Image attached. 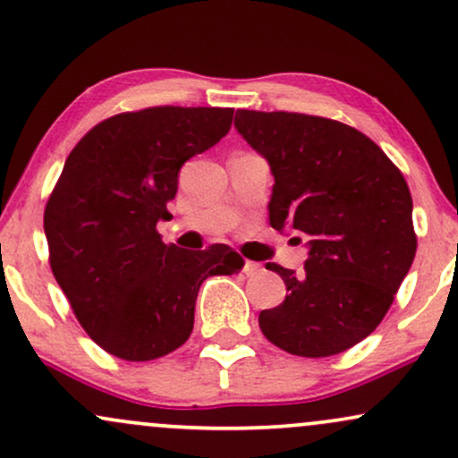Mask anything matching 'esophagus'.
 <instances>
[{
  "instance_id": "34e87169",
  "label": "esophagus",
  "mask_w": 458,
  "mask_h": 458,
  "mask_svg": "<svg viewBox=\"0 0 458 458\" xmlns=\"http://www.w3.org/2000/svg\"><path fill=\"white\" fill-rule=\"evenodd\" d=\"M260 271V265L259 262H254V260H245L243 262V273L245 276H256V273Z\"/></svg>"
}]
</instances>
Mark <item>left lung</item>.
<instances>
[{"label": "left lung", "mask_w": 458, "mask_h": 458, "mask_svg": "<svg viewBox=\"0 0 458 458\" xmlns=\"http://www.w3.org/2000/svg\"><path fill=\"white\" fill-rule=\"evenodd\" d=\"M234 127L271 167V225L308 247L301 273L267 262L288 295L262 310V334L293 355L343 353L377 329L413 262L407 182L375 141L338 120L239 109Z\"/></svg>", "instance_id": "1"}]
</instances>
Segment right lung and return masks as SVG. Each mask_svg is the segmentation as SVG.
<instances>
[{"label":"right lung","mask_w":458,"mask_h":458,"mask_svg":"<svg viewBox=\"0 0 458 458\" xmlns=\"http://www.w3.org/2000/svg\"><path fill=\"white\" fill-rule=\"evenodd\" d=\"M230 107H148L112 115L83 135L45 208L49 262L72 312L101 349L148 361L187 343L208 276L243 259L228 245H165L178 172L230 131Z\"/></svg>","instance_id":"obj_1"}]
</instances>
